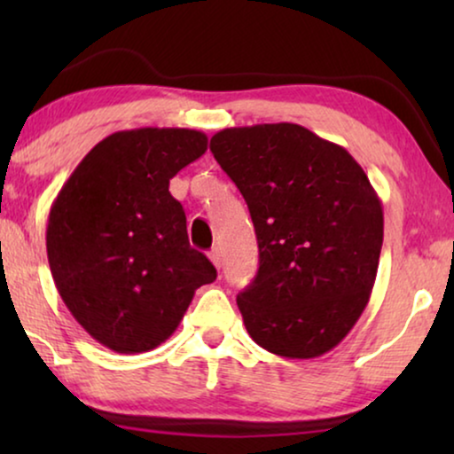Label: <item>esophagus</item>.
<instances>
[{
    "label": "esophagus",
    "mask_w": 454,
    "mask_h": 454,
    "mask_svg": "<svg viewBox=\"0 0 454 454\" xmlns=\"http://www.w3.org/2000/svg\"><path fill=\"white\" fill-rule=\"evenodd\" d=\"M208 258H210V262H213V264L216 266V269H221V252H219V247H215V250H210Z\"/></svg>",
    "instance_id": "1"
}]
</instances>
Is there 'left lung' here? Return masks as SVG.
<instances>
[{
    "label": "left lung",
    "instance_id": "obj_1",
    "mask_svg": "<svg viewBox=\"0 0 454 454\" xmlns=\"http://www.w3.org/2000/svg\"><path fill=\"white\" fill-rule=\"evenodd\" d=\"M210 153L250 208L260 266L238 295L266 351H331L368 306L382 250L380 198L343 146L297 123L227 128Z\"/></svg>",
    "mask_w": 454,
    "mask_h": 454
}]
</instances>
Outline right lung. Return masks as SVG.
Listing matches in <instances>:
<instances>
[{"label":"right lung","mask_w":454,"mask_h":454,"mask_svg":"<svg viewBox=\"0 0 454 454\" xmlns=\"http://www.w3.org/2000/svg\"><path fill=\"white\" fill-rule=\"evenodd\" d=\"M198 129H123L98 142L55 198L47 258L78 325L117 353L169 339L216 270L188 241L169 179L207 153Z\"/></svg>","instance_id":"add662e5"}]
</instances>
